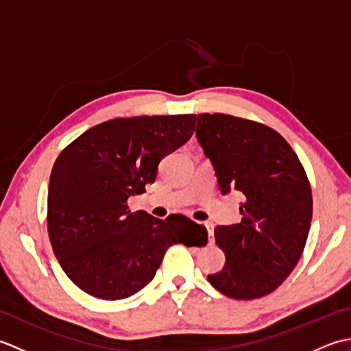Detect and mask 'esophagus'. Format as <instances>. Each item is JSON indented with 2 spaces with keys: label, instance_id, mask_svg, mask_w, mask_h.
<instances>
[{
  "label": "esophagus",
  "instance_id": "obj_1",
  "mask_svg": "<svg viewBox=\"0 0 351 351\" xmlns=\"http://www.w3.org/2000/svg\"><path fill=\"white\" fill-rule=\"evenodd\" d=\"M205 226L208 229V235H210V243H214V225L213 223H205Z\"/></svg>",
  "mask_w": 351,
  "mask_h": 351
}]
</instances>
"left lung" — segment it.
I'll return each instance as SVG.
<instances>
[{"label": "left lung", "mask_w": 351, "mask_h": 351, "mask_svg": "<svg viewBox=\"0 0 351 351\" xmlns=\"http://www.w3.org/2000/svg\"><path fill=\"white\" fill-rule=\"evenodd\" d=\"M196 122L221 193L244 196L241 221L214 229L226 263L208 280L230 299H259L288 278L306 244L312 220L306 171L270 126L223 113L197 114Z\"/></svg>", "instance_id": "1"}]
</instances>
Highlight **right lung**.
I'll return each mask as SVG.
<instances>
[{
	"instance_id": "add662e5",
	"label": "right lung",
	"mask_w": 351,
	"mask_h": 351,
	"mask_svg": "<svg viewBox=\"0 0 351 351\" xmlns=\"http://www.w3.org/2000/svg\"><path fill=\"white\" fill-rule=\"evenodd\" d=\"M196 114L117 117L81 134L57 156L48 235L64 273L84 293L122 300L143 289L171 244L204 245L205 226L182 214L131 213L164 156L187 143Z\"/></svg>"
}]
</instances>
